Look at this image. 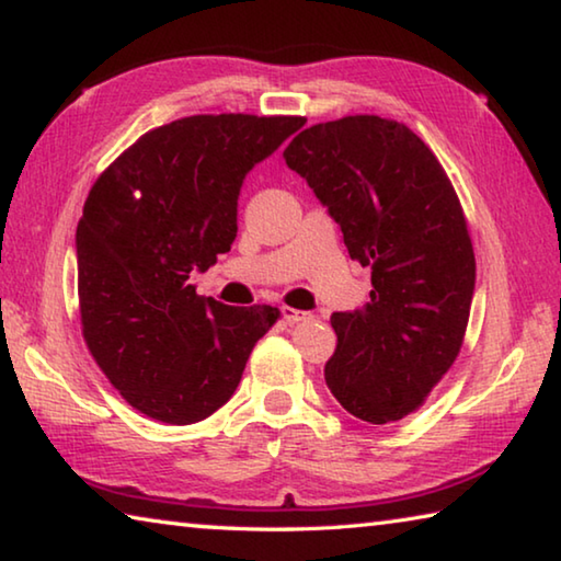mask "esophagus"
<instances>
[{
  "instance_id": "1",
  "label": "esophagus",
  "mask_w": 561,
  "mask_h": 561,
  "mask_svg": "<svg viewBox=\"0 0 561 561\" xmlns=\"http://www.w3.org/2000/svg\"><path fill=\"white\" fill-rule=\"evenodd\" d=\"M282 317L287 324H299V321H307L311 319L309 311H299V309H291V307H282Z\"/></svg>"
}]
</instances>
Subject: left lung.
Listing matches in <instances>:
<instances>
[{"label": "left lung", "instance_id": "obj_1", "mask_svg": "<svg viewBox=\"0 0 561 561\" xmlns=\"http://www.w3.org/2000/svg\"><path fill=\"white\" fill-rule=\"evenodd\" d=\"M284 160L371 270V299L331 314V393L366 423L401 421L450 371L468 329L474 252L458 193L405 123L368 113L304 128Z\"/></svg>", "mask_w": 561, "mask_h": 561}]
</instances>
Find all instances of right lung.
<instances>
[{
  "mask_svg": "<svg viewBox=\"0 0 561 561\" xmlns=\"http://www.w3.org/2000/svg\"><path fill=\"white\" fill-rule=\"evenodd\" d=\"M304 121L180 118L144 133L93 183L76 230L81 334L138 413L165 425L205 421L282 317L270 304L203 299L190 274L230 252L244 175Z\"/></svg>",
  "mask_w": 561,
  "mask_h": 561,
  "instance_id": "1",
  "label": "right lung"
}]
</instances>
